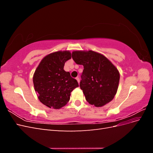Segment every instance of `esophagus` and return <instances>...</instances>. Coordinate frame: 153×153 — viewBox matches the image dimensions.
Listing matches in <instances>:
<instances>
[{
  "label": "esophagus",
  "instance_id": "obj_1",
  "mask_svg": "<svg viewBox=\"0 0 153 153\" xmlns=\"http://www.w3.org/2000/svg\"><path fill=\"white\" fill-rule=\"evenodd\" d=\"M76 80H77V82H78V84H79V82H80V78H78V77H76Z\"/></svg>",
  "mask_w": 153,
  "mask_h": 153
}]
</instances>
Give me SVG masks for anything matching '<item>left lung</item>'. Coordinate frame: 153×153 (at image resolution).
Here are the masks:
<instances>
[{
	"label": "left lung",
	"mask_w": 153,
	"mask_h": 153,
	"mask_svg": "<svg viewBox=\"0 0 153 153\" xmlns=\"http://www.w3.org/2000/svg\"><path fill=\"white\" fill-rule=\"evenodd\" d=\"M73 61L84 66L80 87L88 103L97 107L112 101L116 94L120 75L104 55L93 51H75Z\"/></svg>",
	"instance_id": "1"
}]
</instances>
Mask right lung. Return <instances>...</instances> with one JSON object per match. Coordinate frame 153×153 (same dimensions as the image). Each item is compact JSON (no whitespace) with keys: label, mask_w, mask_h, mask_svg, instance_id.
<instances>
[{"label":"right lung","mask_w":153,"mask_h":153,"mask_svg":"<svg viewBox=\"0 0 153 153\" xmlns=\"http://www.w3.org/2000/svg\"><path fill=\"white\" fill-rule=\"evenodd\" d=\"M71 57L68 51L50 53L36 69L33 76L35 91L41 102L49 108L59 109L66 105L71 92L78 87L76 80L64 70V64Z\"/></svg>","instance_id":"obj_1"}]
</instances>
